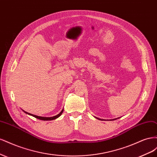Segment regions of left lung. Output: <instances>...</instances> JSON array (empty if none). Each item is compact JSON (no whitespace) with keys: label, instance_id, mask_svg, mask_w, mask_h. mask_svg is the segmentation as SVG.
I'll list each match as a JSON object with an SVG mask.
<instances>
[{"label":"left lung","instance_id":"obj_1","mask_svg":"<svg viewBox=\"0 0 157 157\" xmlns=\"http://www.w3.org/2000/svg\"><path fill=\"white\" fill-rule=\"evenodd\" d=\"M96 118H98V119H99V120H101V121H105V120H104V119H101V118H97V117H96ZM114 120H116V118H115V119H112V121H114Z\"/></svg>","mask_w":157,"mask_h":157}]
</instances>
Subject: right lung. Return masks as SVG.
Here are the masks:
<instances>
[{
	"label": "right lung",
	"instance_id": "add662e5",
	"mask_svg": "<svg viewBox=\"0 0 157 157\" xmlns=\"http://www.w3.org/2000/svg\"><path fill=\"white\" fill-rule=\"evenodd\" d=\"M23 111L25 113H26V114H27V115H31V116H33V117H35L36 118H38V119H40V120H42V121H52V120H54V119H56L57 118H58V117H59L61 115V114L63 113V109H62V110H61V111L58 114V115H56V116H54V117H39V116H37V115H33V114H31V113H27V112H26V111H23Z\"/></svg>",
	"mask_w": 157,
	"mask_h": 157
}]
</instances>
